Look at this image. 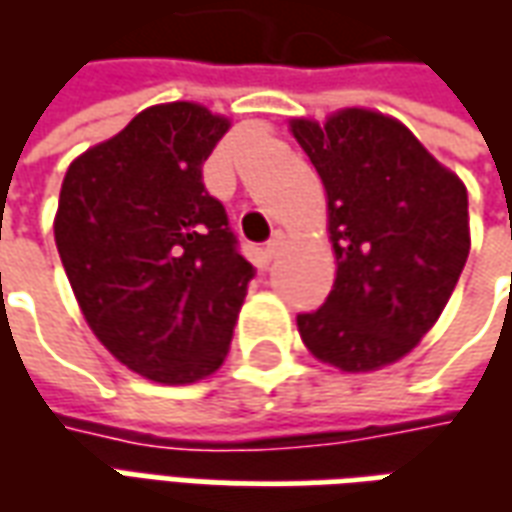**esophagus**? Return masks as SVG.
Returning <instances> with one entry per match:
<instances>
[{
    "instance_id": "34e87169",
    "label": "esophagus",
    "mask_w": 512,
    "mask_h": 512,
    "mask_svg": "<svg viewBox=\"0 0 512 512\" xmlns=\"http://www.w3.org/2000/svg\"><path fill=\"white\" fill-rule=\"evenodd\" d=\"M285 246V238H282V233H274L271 238H268V244H266V257L268 260H274V257L279 255V249Z\"/></svg>"
}]
</instances>
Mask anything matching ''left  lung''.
Returning a JSON list of instances; mask_svg holds the SVG:
<instances>
[{
    "mask_svg": "<svg viewBox=\"0 0 512 512\" xmlns=\"http://www.w3.org/2000/svg\"><path fill=\"white\" fill-rule=\"evenodd\" d=\"M329 200L337 279L301 312L312 356L345 373L392 365L428 334L469 257V197L392 117L343 109L323 126L293 120Z\"/></svg>",
    "mask_w": 512,
    "mask_h": 512,
    "instance_id": "obj_1",
    "label": "left lung"
}]
</instances>
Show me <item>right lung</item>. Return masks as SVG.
<instances>
[{"instance_id": "add662e5", "label": "right lung", "mask_w": 512, "mask_h": 512, "mask_svg": "<svg viewBox=\"0 0 512 512\" xmlns=\"http://www.w3.org/2000/svg\"><path fill=\"white\" fill-rule=\"evenodd\" d=\"M230 123L205 106H150L73 161L54 238L95 337L158 384L211 376L255 266L202 164Z\"/></svg>"}]
</instances>
